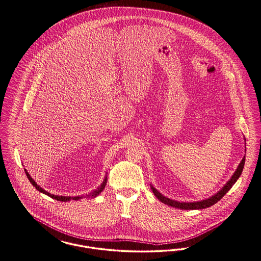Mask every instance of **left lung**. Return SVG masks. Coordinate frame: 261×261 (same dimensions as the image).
<instances>
[{
    "instance_id": "left-lung-1",
    "label": "left lung",
    "mask_w": 261,
    "mask_h": 261,
    "mask_svg": "<svg viewBox=\"0 0 261 261\" xmlns=\"http://www.w3.org/2000/svg\"><path fill=\"white\" fill-rule=\"evenodd\" d=\"M244 161H245V156L243 157V160L239 164L236 172L232 174L231 178L226 182V185L220 191L218 192L217 194H215L214 196L210 197L208 199H205V200H202V201L190 202V203L178 202V201H175V200H171L169 198H166L161 193L157 191L156 189L152 186H151V190L153 192V194L156 196V198L159 201H161L165 205H168V206L173 207V208H181V210H201V208H208V207L215 205L217 202H219L226 195V193L229 191V189L232 187V185L237 182V180L240 178V176L242 175V172H243Z\"/></svg>"
}]
</instances>
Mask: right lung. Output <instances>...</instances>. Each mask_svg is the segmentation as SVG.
<instances>
[{
	"instance_id": "add662e5",
	"label": "right lung",
	"mask_w": 261,
	"mask_h": 261,
	"mask_svg": "<svg viewBox=\"0 0 261 261\" xmlns=\"http://www.w3.org/2000/svg\"><path fill=\"white\" fill-rule=\"evenodd\" d=\"M24 171H25L27 177L29 178L30 182L33 184V186L35 187V189H36L37 191H39L40 193H43V194H45V195H47V196L51 197L53 199H55V200H57V201H60V202H67V201H70V200H75V201H77V200H80V199H82V198H83V196L69 197V196H58V195H53V194H50L49 192L43 190L41 187H39V186H38V185L35 183V180H34V179L31 177V175H30L29 172L27 171V169H24ZM106 184H107V176L105 177L104 181H103V183L101 184V186H100V187H98V188H97L95 191H93L92 193H91V194L87 195V197H96V196H98V195H99L101 192L104 190Z\"/></svg>"
}]
</instances>
